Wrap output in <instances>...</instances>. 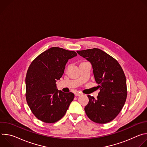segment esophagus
Instances as JSON below:
<instances>
[{"label": "esophagus", "mask_w": 147, "mask_h": 147, "mask_svg": "<svg viewBox=\"0 0 147 147\" xmlns=\"http://www.w3.org/2000/svg\"><path fill=\"white\" fill-rule=\"evenodd\" d=\"M82 94L81 93V92H76L75 94H74V95H75V96H80V95H81Z\"/></svg>", "instance_id": "esophagus-1"}]
</instances>
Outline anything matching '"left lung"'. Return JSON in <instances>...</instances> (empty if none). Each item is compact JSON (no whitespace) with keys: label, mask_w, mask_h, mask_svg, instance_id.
<instances>
[{"label":"left lung","mask_w":147,"mask_h":147,"mask_svg":"<svg viewBox=\"0 0 147 147\" xmlns=\"http://www.w3.org/2000/svg\"><path fill=\"white\" fill-rule=\"evenodd\" d=\"M91 62L98 88L96 99L88 95L89 102L84 110L88 118L99 124L113 120L122 109L126 100L127 91L124 71L113 57L98 49L77 51Z\"/></svg>","instance_id":"1"}]
</instances>
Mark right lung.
Segmentation results:
<instances>
[{
	"mask_svg": "<svg viewBox=\"0 0 147 147\" xmlns=\"http://www.w3.org/2000/svg\"><path fill=\"white\" fill-rule=\"evenodd\" d=\"M74 51L52 47L38 55L30 64L26 77V97L34 116L47 123H54L65 116L74 94L56 89V80L63 74Z\"/></svg>",
	"mask_w": 147,
	"mask_h": 147,
	"instance_id": "obj_1",
	"label": "right lung"
}]
</instances>
